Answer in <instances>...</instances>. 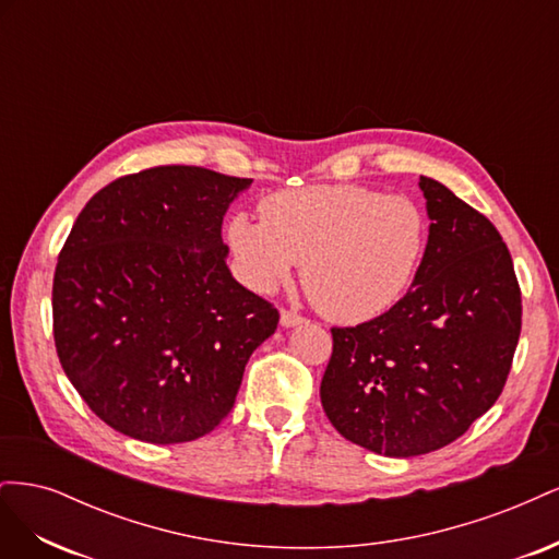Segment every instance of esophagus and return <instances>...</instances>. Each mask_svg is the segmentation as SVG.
Returning a JSON list of instances; mask_svg holds the SVG:
<instances>
[{
	"label": "esophagus",
	"instance_id": "obj_1",
	"mask_svg": "<svg viewBox=\"0 0 559 559\" xmlns=\"http://www.w3.org/2000/svg\"><path fill=\"white\" fill-rule=\"evenodd\" d=\"M280 324H282L284 329L300 326V324H306V317L298 314V312H292V310H282V312H280Z\"/></svg>",
	"mask_w": 559,
	"mask_h": 559
}]
</instances>
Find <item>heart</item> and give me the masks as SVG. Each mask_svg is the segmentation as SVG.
Masks as SVG:
<instances>
[{"instance_id":"1","label":"heart","mask_w":559,"mask_h":559,"mask_svg":"<svg viewBox=\"0 0 559 559\" xmlns=\"http://www.w3.org/2000/svg\"><path fill=\"white\" fill-rule=\"evenodd\" d=\"M263 222L238 214L228 242L247 280L270 292L302 267L312 306L361 324L408 292L427 242L425 214L411 198L354 183L280 191L261 202Z\"/></svg>"}]
</instances>
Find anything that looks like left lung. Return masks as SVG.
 <instances>
[{"label":"left lung","instance_id":"8db88e82","mask_svg":"<svg viewBox=\"0 0 559 559\" xmlns=\"http://www.w3.org/2000/svg\"><path fill=\"white\" fill-rule=\"evenodd\" d=\"M419 189L431 226L413 286L384 314L331 329L319 389L337 433L386 456L441 450L492 408L522 326L499 230L441 181Z\"/></svg>","mask_w":559,"mask_h":559}]
</instances>
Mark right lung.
I'll return each instance as SVG.
<instances>
[{
    "label": "right lung",
    "instance_id": "1",
    "mask_svg": "<svg viewBox=\"0 0 559 559\" xmlns=\"http://www.w3.org/2000/svg\"><path fill=\"white\" fill-rule=\"evenodd\" d=\"M251 179L160 165L97 191L53 277V337L88 408L144 443L218 427L280 312L230 275L224 214Z\"/></svg>",
    "mask_w": 559,
    "mask_h": 559
}]
</instances>
